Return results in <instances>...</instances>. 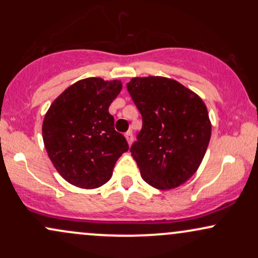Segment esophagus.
Returning <instances> with one entry per match:
<instances>
[{"label": "esophagus", "mask_w": 258, "mask_h": 258, "mask_svg": "<svg viewBox=\"0 0 258 258\" xmlns=\"http://www.w3.org/2000/svg\"><path fill=\"white\" fill-rule=\"evenodd\" d=\"M125 137H126V139H127V142H128L130 146H131L132 142H133V133H132V131H127V132L125 133Z\"/></svg>", "instance_id": "1"}]
</instances>
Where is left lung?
<instances>
[{
  "label": "left lung",
  "mask_w": 258,
  "mask_h": 258,
  "mask_svg": "<svg viewBox=\"0 0 258 258\" xmlns=\"http://www.w3.org/2000/svg\"><path fill=\"white\" fill-rule=\"evenodd\" d=\"M126 87L142 115V130L130 149L142 177L154 188L179 186L197 172L211 138L205 103L160 76L135 78Z\"/></svg>",
  "instance_id": "1"
}]
</instances>
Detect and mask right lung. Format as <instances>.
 <instances>
[{
    "mask_svg": "<svg viewBox=\"0 0 258 258\" xmlns=\"http://www.w3.org/2000/svg\"><path fill=\"white\" fill-rule=\"evenodd\" d=\"M121 86L117 80H80L52 103L44 116L42 137L49 159L60 176L79 188L105 184L117 159L128 150L109 112Z\"/></svg>",
    "mask_w": 258,
    "mask_h": 258,
    "instance_id": "right-lung-1",
    "label": "right lung"
}]
</instances>
